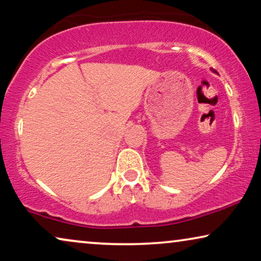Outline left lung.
<instances>
[{
    "label": "left lung",
    "instance_id": "left-lung-1",
    "mask_svg": "<svg viewBox=\"0 0 261 261\" xmlns=\"http://www.w3.org/2000/svg\"><path fill=\"white\" fill-rule=\"evenodd\" d=\"M213 71H214V70H213Z\"/></svg>",
    "mask_w": 261,
    "mask_h": 261
}]
</instances>
